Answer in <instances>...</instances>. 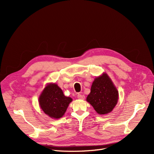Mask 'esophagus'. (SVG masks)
Returning <instances> with one entry per match:
<instances>
[{
    "label": "esophagus",
    "instance_id": "34e87169",
    "mask_svg": "<svg viewBox=\"0 0 154 154\" xmlns=\"http://www.w3.org/2000/svg\"><path fill=\"white\" fill-rule=\"evenodd\" d=\"M77 97H78V99L83 100V99L85 98V96H84V95H82V94H78V96H77Z\"/></svg>",
    "mask_w": 154,
    "mask_h": 154
}]
</instances>
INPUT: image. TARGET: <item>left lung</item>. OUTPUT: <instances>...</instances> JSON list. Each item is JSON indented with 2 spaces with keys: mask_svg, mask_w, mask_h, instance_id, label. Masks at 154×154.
I'll return each mask as SVG.
<instances>
[{
  "mask_svg": "<svg viewBox=\"0 0 154 154\" xmlns=\"http://www.w3.org/2000/svg\"><path fill=\"white\" fill-rule=\"evenodd\" d=\"M118 100V91L106 74L95 78L87 101L96 112L99 114L110 112L117 104Z\"/></svg>",
  "mask_w": 154,
  "mask_h": 154,
  "instance_id": "obj_1",
  "label": "left lung"
}]
</instances>
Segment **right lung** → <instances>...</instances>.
I'll return each instance as SVG.
<instances>
[{"label":"right lung","mask_w":154,"mask_h":154,"mask_svg":"<svg viewBox=\"0 0 154 154\" xmlns=\"http://www.w3.org/2000/svg\"><path fill=\"white\" fill-rule=\"evenodd\" d=\"M72 100L71 97L64 96L62 90L57 84L51 83L45 87L41 94L39 104L49 117L58 119L63 116Z\"/></svg>","instance_id":"add662e5"}]
</instances>
